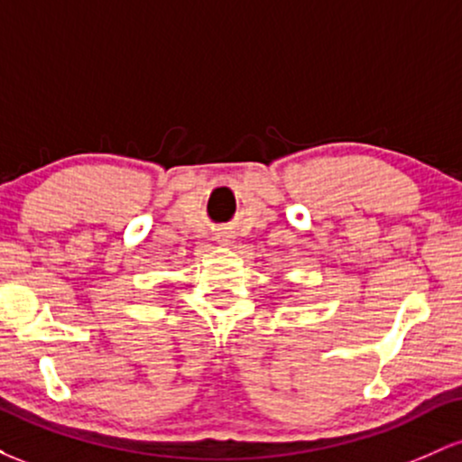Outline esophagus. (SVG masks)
<instances>
[{
    "label": "esophagus",
    "instance_id": "esophagus-1",
    "mask_svg": "<svg viewBox=\"0 0 462 462\" xmlns=\"http://www.w3.org/2000/svg\"><path fill=\"white\" fill-rule=\"evenodd\" d=\"M219 243H224V245H227V243H230V236H227V235H219Z\"/></svg>",
    "mask_w": 462,
    "mask_h": 462
}]
</instances>
